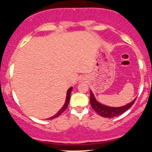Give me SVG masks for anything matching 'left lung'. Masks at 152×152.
I'll return each mask as SVG.
<instances>
[{
  "label": "left lung",
  "instance_id": "8db88e82",
  "mask_svg": "<svg viewBox=\"0 0 152 152\" xmlns=\"http://www.w3.org/2000/svg\"><path fill=\"white\" fill-rule=\"evenodd\" d=\"M136 99L133 100L132 102L129 103L128 104L124 105L123 107H112L109 106H106L99 103L95 98L93 92L90 90V104H91L92 108L99 115L104 118H113L118 116L120 115L123 114L126 110H128L130 107L134 104Z\"/></svg>",
  "mask_w": 152,
  "mask_h": 152
}]
</instances>
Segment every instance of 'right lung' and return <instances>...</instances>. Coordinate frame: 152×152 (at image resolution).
I'll return each mask as SVG.
<instances>
[{
	"label": "right lung",
	"mask_w": 152,
	"mask_h": 152,
	"mask_svg": "<svg viewBox=\"0 0 152 152\" xmlns=\"http://www.w3.org/2000/svg\"><path fill=\"white\" fill-rule=\"evenodd\" d=\"M72 90H73V87H70V88H69L68 90H67V96H66V100H65V104H64L63 107H62V109H60V110H59V111H58V113H56V115H53V116H52V117L49 118H48V119H53V118H55L58 117V116L62 114V113H63V112L65 111V110H66L67 107V106H68L69 102H70V93H71Z\"/></svg>",
	"instance_id": "1"
}]
</instances>
